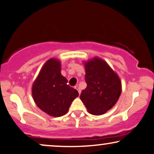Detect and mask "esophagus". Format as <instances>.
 Masks as SVG:
<instances>
[{
    "label": "esophagus",
    "mask_w": 154,
    "mask_h": 154,
    "mask_svg": "<svg viewBox=\"0 0 154 154\" xmlns=\"http://www.w3.org/2000/svg\"><path fill=\"white\" fill-rule=\"evenodd\" d=\"M75 89H77V91H78V93H79V94H80V93H81V90H80V88L79 87V86H78V85L75 86Z\"/></svg>",
    "instance_id": "esophagus-1"
}]
</instances>
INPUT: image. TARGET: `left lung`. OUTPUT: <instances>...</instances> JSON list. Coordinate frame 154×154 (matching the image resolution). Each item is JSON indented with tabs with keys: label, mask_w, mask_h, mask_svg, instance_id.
<instances>
[{
	"label": "left lung",
	"mask_w": 154,
	"mask_h": 154,
	"mask_svg": "<svg viewBox=\"0 0 154 154\" xmlns=\"http://www.w3.org/2000/svg\"><path fill=\"white\" fill-rule=\"evenodd\" d=\"M87 88L80 99L88 112L94 116L104 114L114 106L121 94V82L103 60L94 58L85 63Z\"/></svg>",
	"instance_id": "obj_1"
}]
</instances>
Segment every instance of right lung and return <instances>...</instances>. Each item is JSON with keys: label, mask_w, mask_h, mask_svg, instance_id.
<instances>
[{"label": "right lung", "mask_w": 154, "mask_h": 154, "mask_svg": "<svg viewBox=\"0 0 154 154\" xmlns=\"http://www.w3.org/2000/svg\"><path fill=\"white\" fill-rule=\"evenodd\" d=\"M60 62L51 58L45 63L32 86V96L38 108L53 117L64 116L78 91L61 75Z\"/></svg>", "instance_id": "add662e5"}]
</instances>
